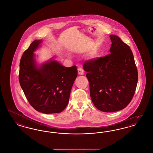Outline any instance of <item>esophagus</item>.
Returning <instances> with one entry per match:
<instances>
[{
  "instance_id": "34e87169",
  "label": "esophagus",
  "mask_w": 153,
  "mask_h": 153,
  "mask_svg": "<svg viewBox=\"0 0 153 153\" xmlns=\"http://www.w3.org/2000/svg\"><path fill=\"white\" fill-rule=\"evenodd\" d=\"M77 71H78V74H79V75H82L84 74V70H83V69L82 68H79Z\"/></svg>"
}]
</instances>
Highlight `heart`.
<instances>
[{
  "label": "heart",
  "mask_w": 153,
  "mask_h": 153,
  "mask_svg": "<svg viewBox=\"0 0 153 153\" xmlns=\"http://www.w3.org/2000/svg\"><path fill=\"white\" fill-rule=\"evenodd\" d=\"M96 55H97V53H96V52H92L91 56L92 58H94V57H96ZM68 56H69V55H68Z\"/></svg>",
  "instance_id": "1"
}]
</instances>
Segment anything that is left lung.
Masks as SVG:
<instances>
[{
    "instance_id": "8db88e82",
    "label": "left lung",
    "mask_w": 153,
    "mask_h": 153,
    "mask_svg": "<svg viewBox=\"0 0 153 153\" xmlns=\"http://www.w3.org/2000/svg\"><path fill=\"white\" fill-rule=\"evenodd\" d=\"M110 54L88 60L83 65L92 102L104 112L126 108L133 97L138 77L129 46L116 35H110Z\"/></svg>"
}]
</instances>
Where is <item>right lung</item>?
<instances>
[{"label": "right lung", "mask_w": 153, "mask_h": 153, "mask_svg": "<svg viewBox=\"0 0 153 153\" xmlns=\"http://www.w3.org/2000/svg\"><path fill=\"white\" fill-rule=\"evenodd\" d=\"M42 40H35L23 53L20 62V85L29 103L45 113H60L67 106L74 81L77 76L76 65L65 67L50 60L37 66L33 52Z\"/></svg>", "instance_id": "obj_1"}]
</instances>
